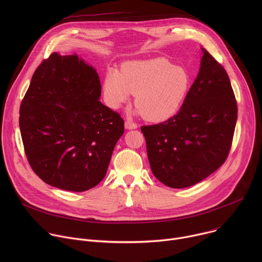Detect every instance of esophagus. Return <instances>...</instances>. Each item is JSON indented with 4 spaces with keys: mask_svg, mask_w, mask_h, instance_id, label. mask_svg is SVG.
<instances>
[{
    "mask_svg": "<svg viewBox=\"0 0 262 262\" xmlns=\"http://www.w3.org/2000/svg\"><path fill=\"white\" fill-rule=\"evenodd\" d=\"M124 125H125V128H126V129H135V128L138 127V125H137L135 122L130 121V120H126Z\"/></svg>",
    "mask_w": 262,
    "mask_h": 262,
    "instance_id": "esophagus-1",
    "label": "esophagus"
}]
</instances>
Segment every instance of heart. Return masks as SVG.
Masks as SVG:
<instances>
[{
    "label": "heart",
    "instance_id": "1",
    "mask_svg": "<svg viewBox=\"0 0 262 262\" xmlns=\"http://www.w3.org/2000/svg\"><path fill=\"white\" fill-rule=\"evenodd\" d=\"M191 87L188 69L165 58L126 63L121 71L111 70L103 80L104 98L119 107L136 95L135 104L149 121H164L173 116Z\"/></svg>",
    "mask_w": 262,
    "mask_h": 262
}]
</instances>
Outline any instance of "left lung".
<instances>
[{
  "label": "left lung",
  "mask_w": 262,
  "mask_h": 262,
  "mask_svg": "<svg viewBox=\"0 0 262 262\" xmlns=\"http://www.w3.org/2000/svg\"><path fill=\"white\" fill-rule=\"evenodd\" d=\"M199 73L178 113L143 125L154 175L173 189L194 185L217 170L230 152L237 103L226 70L205 49Z\"/></svg>",
  "instance_id": "1"
}]
</instances>
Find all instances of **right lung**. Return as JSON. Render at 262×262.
<instances>
[{"label":"right lung","instance_id":"right-lung-1","mask_svg":"<svg viewBox=\"0 0 262 262\" xmlns=\"http://www.w3.org/2000/svg\"><path fill=\"white\" fill-rule=\"evenodd\" d=\"M100 93L97 72L77 55L53 53L36 68L19 128L27 160L46 183L84 192L104 177L124 121Z\"/></svg>","mask_w":262,"mask_h":262}]
</instances>
